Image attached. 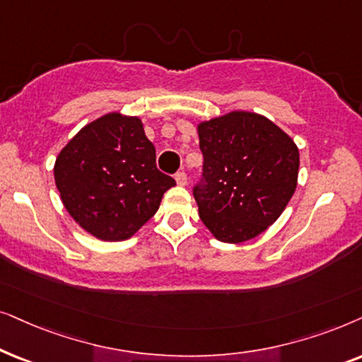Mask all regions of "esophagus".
<instances>
[{"instance_id": "obj_1", "label": "esophagus", "mask_w": 362, "mask_h": 362, "mask_svg": "<svg viewBox=\"0 0 362 362\" xmlns=\"http://www.w3.org/2000/svg\"><path fill=\"white\" fill-rule=\"evenodd\" d=\"M175 180H177V184L180 185V187H185L187 185V173L184 170L177 172L175 173Z\"/></svg>"}]
</instances>
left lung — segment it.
<instances>
[{"label":"left lung","instance_id":"obj_1","mask_svg":"<svg viewBox=\"0 0 362 362\" xmlns=\"http://www.w3.org/2000/svg\"><path fill=\"white\" fill-rule=\"evenodd\" d=\"M204 173L194 187L200 220L216 240L248 242L286 209L298 184L300 152L264 115L233 110L200 122Z\"/></svg>","mask_w":362,"mask_h":362}]
</instances>
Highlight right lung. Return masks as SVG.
<instances>
[{"mask_svg":"<svg viewBox=\"0 0 362 362\" xmlns=\"http://www.w3.org/2000/svg\"><path fill=\"white\" fill-rule=\"evenodd\" d=\"M54 180L76 223L104 242L131 238L175 185L157 168L142 120L119 112L93 120L67 142Z\"/></svg>","mask_w":362,"mask_h":362,"instance_id":"right-lung-1","label":"right lung"}]
</instances>
